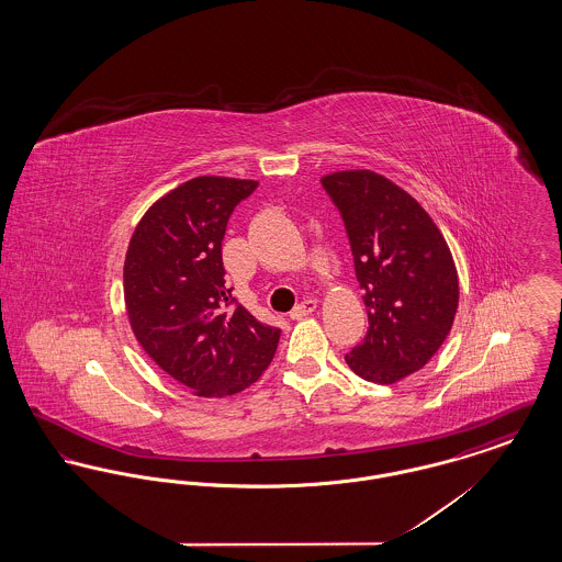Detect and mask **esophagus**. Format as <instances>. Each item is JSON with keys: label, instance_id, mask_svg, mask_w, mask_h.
Instances as JSON below:
<instances>
[{"label": "esophagus", "instance_id": "1", "mask_svg": "<svg viewBox=\"0 0 562 562\" xmlns=\"http://www.w3.org/2000/svg\"><path fill=\"white\" fill-rule=\"evenodd\" d=\"M312 312H316V301L314 299H305L291 312V321H301V318L310 316Z\"/></svg>", "mask_w": 562, "mask_h": 562}]
</instances>
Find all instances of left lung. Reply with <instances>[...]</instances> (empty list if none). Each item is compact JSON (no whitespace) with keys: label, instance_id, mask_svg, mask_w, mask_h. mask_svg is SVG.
<instances>
[{"label":"left lung","instance_id":"8db88e82","mask_svg":"<svg viewBox=\"0 0 562 562\" xmlns=\"http://www.w3.org/2000/svg\"><path fill=\"white\" fill-rule=\"evenodd\" d=\"M322 186L344 216L369 330L346 362L358 376L390 385L445 344L459 305L449 244L424 206L373 170H339Z\"/></svg>","mask_w":562,"mask_h":562}]
</instances>
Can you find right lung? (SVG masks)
Returning <instances> with one entry per match:
<instances>
[{
	"label": "right lung",
	"instance_id": "right-lung-1",
	"mask_svg": "<svg viewBox=\"0 0 562 562\" xmlns=\"http://www.w3.org/2000/svg\"><path fill=\"white\" fill-rule=\"evenodd\" d=\"M257 181L195 177L160 198L134 229L124 301L147 356L195 396L225 398L255 383L280 328L232 305L221 241L234 209Z\"/></svg>",
	"mask_w": 562,
	"mask_h": 562
}]
</instances>
